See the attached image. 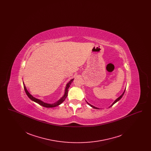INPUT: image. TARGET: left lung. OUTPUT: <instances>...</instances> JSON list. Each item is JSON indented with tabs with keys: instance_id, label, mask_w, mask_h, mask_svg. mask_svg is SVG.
Masks as SVG:
<instances>
[{
	"instance_id": "1",
	"label": "left lung",
	"mask_w": 151,
	"mask_h": 151,
	"mask_svg": "<svg viewBox=\"0 0 151 151\" xmlns=\"http://www.w3.org/2000/svg\"><path fill=\"white\" fill-rule=\"evenodd\" d=\"M124 92H125V90H124V92H123V93L122 94V95H121V96H119V97H118V99H116V100H115L114 101V102H113V104H111V106H110V107H109V108H110V107H111V106H113V105H114V104H115V103H116V102H118V101L119 100H120V99H121V98H122V97H123V94H124ZM87 102V104H88V105H89V106H91V107H92V108H94V109H99V108H96V107H95V106H93V105H91V104H89V103H88V102Z\"/></svg>"
}]
</instances>
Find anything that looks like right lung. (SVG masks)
<instances>
[{"label":"right lung","mask_w":151,"mask_h":151,"mask_svg":"<svg viewBox=\"0 0 151 151\" xmlns=\"http://www.w3.org/2000/svg\"><path fill=\"white\" fill-rule=\"evenodd\" d=\"M73 79H71V80L69 81V83H68L67 84L66 87H65V94H64V96H63L60 100H59L57 101L56 102L53 103V104H47V103H45V102H44L43 101H42L40 100H39V99H36L35 97H34L33 96H32L29 93V92L27 91V88H26V86H25V84H24V83H23V85H24V90H25V93H26L27 95L28 96V97H29V99H30L31 100L33 101L36 102L37 104H38L39 105L42 106L43 107H45V108H54V107H56V106H57L58 105H59L60 104H61L65 100V98L67 97V93H68V88H69V87L70 86V85L71 84V83H72Z\"/></svg>","instance_id":"right-lung-1"}]
</instances>
